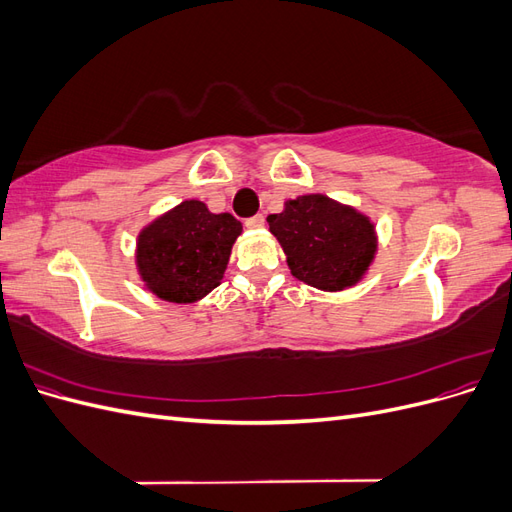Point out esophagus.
I'll return each mask as SVG.
<instances>
[{"instance_id":"1","label":"esophagus","mask_w":512,"mask_h":512,"mask_svg":"<svg viewBox=\"0 0 512 512\" xmlns=\"http://www.w3.org/2000/svg\"><path fill=\"white\" fill-rule=\"evenodd\" d=\"M245 226L247 228H262V226H265V218H262V215H254V218L245 220Z\"/></svg>"}]
</instances>
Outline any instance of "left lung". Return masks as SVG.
I'll list each match as a JSON object with an SVG mask.
<instances>
[{
    "label": "left lung",
    "mask_w": 512,
    "mask_h": 512,
    "mask_svg": "<svg viewBox=\"0 0 512 512\" xmlns=\"http://www.w3.org/2000/svg\"><path fill=\"white\" fill-rule=\"evenodd\" d=\"M297 280L337 292L361 282L378 250L367 215L324 194L286 200L282 213L267 218Z\"/></svg>",
    "instance_id": "8db88e82"
}]
</instances>
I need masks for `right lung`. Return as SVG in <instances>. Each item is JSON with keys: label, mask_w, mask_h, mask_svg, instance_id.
Here are the masks:
<instances>
[{"label": "right lung", "mask_w": 512, "mask_h": 512, "mask_svg": "<svg viewBox=\"0 0 512 512\" xmlns=\"http://www.w3.org/2000/svg\"><path fill=\"white\" fill-rule=\"evenodd\" d=\"M241 222L183 200L147 224L136 241V267L147 290L170 303H194L218 288Z\"/></svg>", "instance_id": "right-lung-1"}]
</instances>
